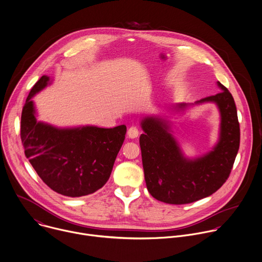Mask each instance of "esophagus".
Masks as SVG:
<instances>
[{
	"mask_svg": "<svg viewBox=\"0 0 262 262\" xmlns=\"http://www.w3.org/2000/svg\"><path fill=\"white\" fill-rule=\"evenodd\" d=\"M127 136L130 139H136L139 136V129L137 126H130L127 130Z\"/></svg>",
	"mask_w": 262,
	"mask_h": 262,
	"instance_id": "34e87169",
	"label": "esophagus"
}]
</instances>
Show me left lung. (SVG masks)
<instances>
[{"mask_svg": "<svg viewBox=\"0 0 262 262\" xmlns=\"http://www.w3.org/2000/svg\"><path fill=\"white\" fill-rule=\"evenodd\" d=\"M222 92L195 104L213 102L220 111V138L213 151L188 159L183 156L167 121L146 117L140 137L145 181L149 193L157 201L184 205L216 192L227 180L239 148V123L231 94L219 81ZM180 104L178 109L186 108Z\"/></svg>", "mask_w": 262, "mask_h": 262, "instance_id": "obj_1", "label": "left lung"}]
</instances>
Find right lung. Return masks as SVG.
I'll use <instances>...</instances> for the list:
<instances>
[{
    "label": "right lung",
    "instance_id": "add662e5",
    "mask_svg": "<svg viewBox=\"0 0 262 262\" xmlns=\"http://www.w3.org/2000/svg\"><path fill=\"white\" fill-rule=\"evenodd\" d=\"M48 82L47 76L38 80L23 108L20 138L25 154L53 191L71 198L92 194L109 180L126 126L57 128L38 122L31 99Z\"/></svg>",
    "mask_w": 262,
    "mask_h": 262
}]
</instances>
